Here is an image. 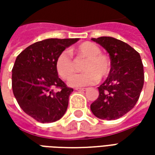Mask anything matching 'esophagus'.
Here are the masks:
<instances>
[{
    "label": "esophagus",
    "instance_id": "1",
    "mask_svg": "<svg viewBox=\"0 0 155 155\" xmlns=\"http://www.w3.org/2000/svg\"><path fill=\"white\" fill-rule=\"evenodd\" d=\"M75 91H86V88H75Z\"/></svg>",
    "mask_w": 155,
    "mask_h": 155
}]
</instances>
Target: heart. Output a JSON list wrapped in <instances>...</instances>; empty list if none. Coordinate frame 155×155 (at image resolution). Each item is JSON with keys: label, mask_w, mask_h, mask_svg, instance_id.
Masks as SVG:
<instances>
[{"label": "heart", "mask_w": 155, "mask_h": 155, "mask_svg": "<svg viewBox=\"0 0 155 155\" xmlns=\"http://www.w3.org/2000/svg\"><path fill=\"white\" fill-rule=\"evenodd\" d=\"M71 54L86 59L82 67L84 73L73 75L69 81V84L73 87H81L96 84L100 79L107 77L111 71L110 59L101 53V48L91 41H84L78 45ZM55 69L59 76L63 80H68L75 71L74 62L71 53L62 51L55 60Z\"/></svg>", "instance_id": "b5f03b06"}]
</instances>
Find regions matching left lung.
<instances>
[{
	"label": "left lung",
	"mask_w": 155,
	"mask_h": 155,
	"mask_svg": "<svg viewBox=\"0 0 155 155\" xmlns=\"http://www.w3.org/2000/svg\"><path fill=\"white\" fill-rule=\"evenodd\" d=\"M91 40L107 51L111 71L98 87L99 97L91 110L99 119L117 120L131 110L140 98L144 81L143 63L140 54L124 41L109 36Z\"/></svg>",
	"instance_id": "obj_1"
}]
</instances>
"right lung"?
Wrapping results in <instances>:
<instances>
[{
  "label": "right lung",
  "mask_w": 155,
  "mask_h": 155,
  "mask_svg": "<svg viewBox=\"0 0 155 155\" xmlns=\"http://www.w3.org/2000/svg\"><path fill=\"white\" fill-rule=\"evenodd\" d=\"M79 39H46L25 48L12 68V91L22 110L41 123L60 120L73 89L58 76L55 60ZM60 91L54 92V88Z\"/></svg>",
  "instance_id": "1"
}]
</instances>
